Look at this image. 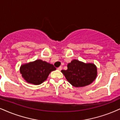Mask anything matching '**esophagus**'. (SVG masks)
<instances>
[{
  "label": "esophagus",
  "mask_w": 120,
  "mask_h": 120,
  "mask_svg": "<svg viewBox=\"0 0 120 120\" xmlns=\"http://www.w3.org/2000/svg\"><path fill=\"white\" fill-rule=\"evenodd\" d=\"M62 69V66H60V67L57 68V69H58V70H59V71H61Z\"/></svg>",
  "instance_id": "1"
}]
</instances>
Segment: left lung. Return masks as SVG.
I'll use <instances>...</instances> for the list:
<instances>
[{"mask_svg": "<svg viewBox=\"0 0 120 120\" xmlns=\"http://www.w3.org/2000/svg\"><path fill=\"white\" fill-rule=\"evenodd\" d=\"M67 70L61 72L74 87H85L94 81L97 75L96 66L93 63H85L74 60L67 65Z\"/></svg>", "mask_w": 120, "mask_h": 120, "instance_id": "left-lung-1", "label": "left lung"}]
</instances>
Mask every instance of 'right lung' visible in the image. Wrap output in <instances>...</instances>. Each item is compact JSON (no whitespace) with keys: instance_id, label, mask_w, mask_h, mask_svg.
Instances as JSON below:
<instances>
[{"instance_id":"right-lung-1","label":"right lung","mask_w":120,"mask_h":120,"mask_svg":"<svg viewBox=\"0 0 120 120\" xmlns=\"http://www.w3.org/2000/svg\"><path fill=\"white\" fill-rule=\"evenodd\" d=\"M56 69L53 64L37 60L22 65L20 72L26 82L38 85L46 80L49 73Z\"/></svg>"}]
</instances>
